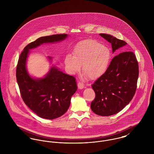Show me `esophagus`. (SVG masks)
I'll return each instance as SVG.
<instances>
[{
	"mask_svg": "<svg viewBox=\"0 0 154 154\" xmlns=\"http://www.w3.org/2000/svg\"><path fill=\"white\" fill-rule=\"evenodd\" d=\"M78 87L79 89H82L84 88V84L81 83V82H79L78 84Z\"/></svg>",
	"mask_w": 154,
	"mask_h": 154,
	"instance_id": "obj_1",
	"label": "esophagus"
}]
</instances>
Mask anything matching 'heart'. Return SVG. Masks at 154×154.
<instances>
[{"instance_id":"heart-1","label":"heart","mask_w":154,"mask_h":154,"mask_svg":"<svg viewBox=\"0 0 154 154\" xmlns=\"http://www.w3.org/2000/svg\"><path fill=\"white\" fill-rule=\"evenodd\" d=\"M110 48L100 43L88 40L77 44L72 56L67 55L65 64L68 72L74 74L82 66V72L91 79L102 76L107 70L111 59Z\"/></svg>"}]
</instances>
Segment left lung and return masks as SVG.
<instances>
[{
    "label": "left lung",
    "instance_id": "obj_1",
    "mask_svg": "<svg viewBox=\"0 0 154 154\" xmlns=\"http://www.w3.org/2000/svg\"><path fill=\"white\" fill-rule=\"evenodd\" d=\"M100 35L111 44L112 53L127 45L109 34ZM138 76V63L133 52L123 51L116 56L106 72L92 85L95 93L91 104L92 111L99 116H109L123 110L134 95Z\"/></svg>",
    "mask_w": 154,
    "mask_h": 154
}]
</instances>
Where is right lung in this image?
<instances>
[{
	"mask_svg": "<svg viewBox=\"0 0 154 154\" xmlns=\"http://www.w3.org/2000/svg\"><path fill=\"white\" fill-rule=\"evenodd\" d=\"M67 34L42 37L28 44L21 53L17 67V79L25 104L40 117L52 120L63 115L68 110L72 96L77 90L75 78L50 66L42 78H35L29 73L26 62L29 50L44 43L61 42ZM51 63L53 57L48 56Z\"/></svg>",
	"mask_w": 154,
	"mask_h": 154,
	"instance_id": "right-lung-1",
	"label": "right lung"
}]
</instances>
